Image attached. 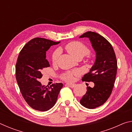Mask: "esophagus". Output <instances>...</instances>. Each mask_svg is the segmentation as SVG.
Returning a JSON list of instances; mask_svg holds the SVG:
<instances>
[{
  "label": "esophagus",
  "instance_id": "34e87169",
  "mask_svg": "<svg viewBox=\"0 0 132 132\" xmlns=\"http://www.w3.org/2000/svg\"><path fill=\"white\" fill-rule=\"evenodd\" d=\"M66 86H68L69 87H70L71 88H74L76 86V84H69V83H67Z\"/></svg>",
  "mask_w": 132,
  "mask_h": 132
}]
</instances>
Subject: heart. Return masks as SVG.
<instances>
[{
	"instance_id": "obj_1",
	"label": "heart",
	"mask_w": 132,
	"mask_h": 132,
	"mask_svg": "<svg viewBox=\"0 0 132 132\" xmlns=\"http://www.w3.org/2000/svg\"><path fill=\"white\" fill-rule=\"evenodd\" d=\"M65 50L77 59L82 58L90 53V49L86 44L80 41H73L69 42L65 46ZM61 54V51L57 49L55 50L52 55V62L53 64L57 63L58 59ZM78 74L77 71H68L63 73L61 78L64 80L68 81H72L74 79V76Z\"/></svg>"
}]
</instances>
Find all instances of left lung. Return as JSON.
<instances>
[{
	"label": "left lung",
	"instance_id": "obj_1",
	"mask_svg": "<svg viewBox=\"0 0 132 132\" xmlns=\"http://www.w3.org/2000/svg\"><path fill=\"white\" fill-rule=\"evenodd\" d=\"M88 38L96 52L95 63L82 81H92L93 87H87V92L80 100V104L88 109L103 105L111 95L117 73V60L111 44L102 35L88 31L80 38Z\"/></svg>",
	"mask_w": 132,
	"mask_h": 132
}]
</instances>
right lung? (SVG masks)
Segmentation results:
<instances>
[{
  "mask_svg": "<svg viewBox=\"0 0 132 132\" xmlns=\"http://www.w3.org/2000/svg\"><path fill=\"white\" fill-rule=\"evenodd\" d=\"M60 43L42 38L28 42L20 52L15 65L18 85L23 98L35 110L46 111L55 105L63 84L42 86L39 81L44 68L50 66L46 52L51 46Z\"/></svg>",
  "mask_w": 132,
  "mask_h": 132,
  "instance_id": "obj_1",
  "label": "right lung"
}]
</instances>
